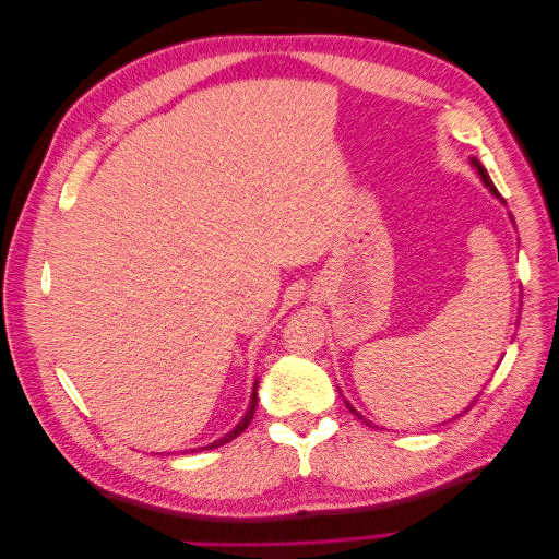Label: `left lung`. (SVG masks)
Wrapping results in <instances>:
<instances>
[{
  "mask_svg": "<svg viewBox=\"0 0 559 559\" xmlns=\"http://www.w3.org/2000/svg\"><path fill=\"white\" fill-rule=\"evenodd\" d=\"M471 163H473V167H476V170H478V175H480V177H483V181H485V186H487V189H489V191H492V193H495V195H497V198H499V200H501V195H499V191H497V189H495V186H492V181H489V175H487V170H485V167H483V165H480V163H478V160H476V158H473V160H471ZM501 202H503V200H501ZM345 405H347V408H349V413H354V415H357V417H359V419H364V417H361V415H359V413H357V411H354V408H352V405H349V401H345ZM466 411H468V408H466ZM366 425H370V421H366Z\"/></svg>",
  "mask_w": 559,
  "mask_h": 559,
  "instance_id": "8db88e82",
  "label": "left lung"
}]
</instances>
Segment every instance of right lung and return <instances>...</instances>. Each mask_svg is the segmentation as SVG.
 I'll return each instance as SVG.
<instances>
[{"instance_id": "obj_1", "label": "right lung", "mask_w": 559, "mask_h": 559, "mask_svg": "<svg viewBox=\"0 0 559 559\" xmlns=\"http://www.w3.org/2000/svg\"><path fill=\"white\" fill-rule=\"evenodd\" d=\"M257 386L259 384H253V394H251V401H249V408H247V413H245V417L238 421V427H235L230 433H226L224 438H218V441H214V443H210L207 445V450L210 448H222V445H226V443H230L233 438H238L247 427H249V421L253 419V413H257V403H259V394H257ZM200 450H205V448H200ZM195 452V450H193Z\"/></svg>"}]
</instances>
